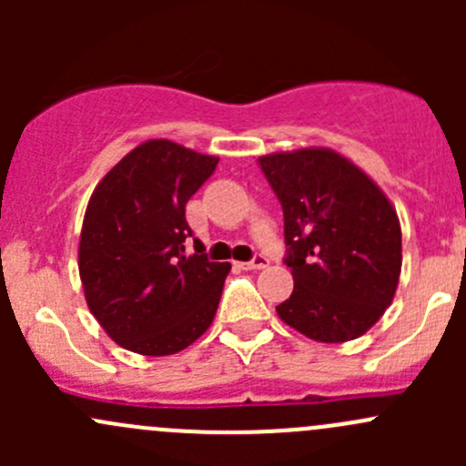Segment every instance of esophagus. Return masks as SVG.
<instances>
[{"instance_id":"1","label":"esophagus","mask_w":466,"mask_h":466,"mask_svg":"<svg viewBox=\"0 0 466 466\" xmlns=\"http://www.w3.org/2000/svg\"><path fill=\"white\" fill-rule=\"evenodd\" d=\"M238 268H241V270H261V268H266L268 266V259L263 255H257L255 259L252 261H243V263H237Z\"/></svg>"}]
</instances>
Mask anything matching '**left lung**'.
<instances>
[{
  "instance_id": "8db88e82",
  "label": "left lung",
  "mask_w": 466,
  "mask_h": 466,
  "mask_svg": "<svg viewBox=\"0 0 466 466\" xmlns=\"http://www.w3.org/2000/svg\"><path fill=\"white\" fill-rule=\"evenodd\" d=\"M284 209L286 266L295 289L277 316L318 342L363 336L392 304L401 225L388 196L331 148L259 157Z\"/></svg>"
}]
</instances>
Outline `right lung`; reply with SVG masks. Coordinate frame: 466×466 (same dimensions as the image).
Masks as SVG:
<instances>
[{
    "label": "right lung",
    "mask_w": 466,
    "mask_h": 466,
    "mask_svg": "<svg viewBox=\"0 0 466 466\" xmlns=\"http://www.w3.org/2000/svg\"><path fill=\"white\" fill-rule=\"evenodd\" d=\"M218 157L148 139L106 173L89 198L78 243L86 302L124 350L177 354L209 329L229 263L185 255L191 196Z\"/></svg>",
    "instance_id": "right-lung-1"
}]
</instances>
